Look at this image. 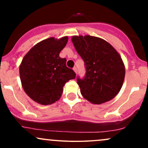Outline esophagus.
<instances>
[{
	"label": "esophagus",
	"mask_w": 148,
	"mask_h": 148,
	"mask_svg": "<svg viewBox=\"0 0 148 148\" xmlns=\"http://www.w3.org/2000/svg\"><path fill=\"white\" fill-rule=\"evenodd\" d=\"M73 70L74 71V72H75L76 74V73H77V68H76V67H74V68H73Z\"/></svg>",
	"instance_id": "34e87169"
}]
</instances>
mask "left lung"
Returning <instances> with one entry per match:
<instances>
[{
  "label": "left lung",
  "instance_id": "left-lung-1",
  "mask_svg": "<svg viewBox=\"0 0 148 148\" xmlns=\"http://www.w3.org/2000/svg\"><path fill=\"white\" fill-rule=\"evenodd\" d=\"M72 42L86 68L84 79L77 78L83 97L94 104L113 99L121 89L125 76V64L120 54L99 37L75 35Z\"/></svg>",
  "mask_w": 148,
  "mask_h": 148
}]
</instances>
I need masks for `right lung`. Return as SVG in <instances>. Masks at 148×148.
Wrapping results in <instances>:
<instances>
[{
  "label": "right lung",
  "mask_w": 148,
  "mask_h": 148,
  "mask_svg": "<svg viewBox=\"0 0 148 148\" xmlns=\"http://www.w3.org/2000/svg\"><path fill=\"white\" fill-rule=\"evenodd\" d=\"M68 37H49L35 45L25 54L19 66L20 79L25 92L33 101L49 105L60 99L66 82L76 74L59 56Z\"/></svg>",
  "instance_id": "right-lung-1"
}]
</instances>
